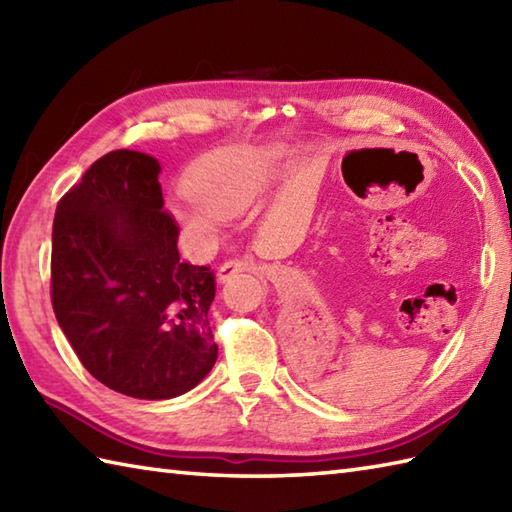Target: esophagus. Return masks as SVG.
Returning a JSON list of instances; mask_svg holds the SVG:
<instances>
[{
  "mask_svg": "<svg viewBox=\"0 0 512 512\" xmlns=\"http://www.w3.org/2000/svg\"><path fill=\"white\" fill-rule=\"evenodd\" d=\"M237 273H262V266H259L257 262H253V259H228V262H224L220 268H217V279L220 281H226L235 277Z\"/></svg>",
  "mask_w": 512,
  "mask_h": 512,
  "instance_id": "1",
  "label": "esophagus"
}]
</instances>
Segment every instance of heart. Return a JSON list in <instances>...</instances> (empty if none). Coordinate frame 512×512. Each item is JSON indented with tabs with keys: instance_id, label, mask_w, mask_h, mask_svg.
<instances>
[{
	"instance_id": "heart-1",
	"label": "heart",
	"mask_w": 512,
	"mask_h": 512,
	"mask_svg": "<svg viewBox=\"0 0 512 512\" xmlns=\"http://www.w3.org/2000/svg\"><path fill=\"white\" fill-rule=\"evenodd\" d=\"M281 167L284 154L275 147L213 151L189 171V195L173 204V213L193 237L209 239L220 215H239L264 198Z\"/></svg>"
}]
</instances>
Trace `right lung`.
Returning <instances> with one entry per match:
<instances>
[{"mask_svg":"<svg viewBox=\"0 0 512 512\" xmlns=\"http://www.w3.org/2000/svg\"><path fill=\"white\" fill-rule=\"evenodd\" d=\"M158 173L156 158L110 151L59 200L52 224L59 328L99 383L143 400L184 394L217 361L215 275L180 259Z\"/></svg>","mask_w":512,"mask_h":512,"instance_id":"obj_1","label":"right lung"}]
</instances>
